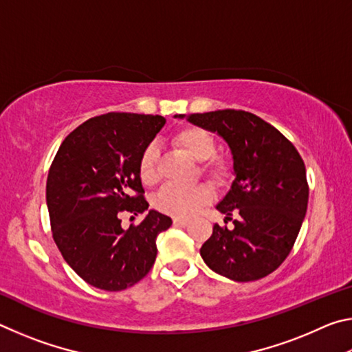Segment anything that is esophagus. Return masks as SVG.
<instances>
[{"label":"esophagus","instance_id":"1","mask_svg":"<svg viewBox=\"0 0 352 352\" xmlns=\"http://www.w3.org/2000/svg\"><path fill=\"white\" fill-rule=\"evenodd\" d=\"M188 223H189V220H186V219H174L175 226H188Z\"/></svg>","mask_w":352,"mask_h":352}]
</instances>
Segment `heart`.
<instances>
[{
    "label": "heart",
    "mask_w": 352,
    "mask_h": 352,
    "mask_svg": "<svg viewBox=\"0 0 352 352\" xmlns=\"http://www.w3.org/2000/svg\"><path fill=\"white\" fill-rule=\"evenodd\" d=\"M172 144L182 152L199 162V172L212 184L222 188L226 186L233 178V164L222 155L216 153V140L205 129L186 126L178 129L172 135ZM138 175L144 186H155L160 182V153L157 147L148 146L141 153L138 163ZM212 199V190L208 184H194L190 188H178L168 184L160 190L155 206L169 216L189 219L197 214L201 208L208 205Z\"/></svg>",
    "instance_id": "b5f03b06"
}]
</instances>
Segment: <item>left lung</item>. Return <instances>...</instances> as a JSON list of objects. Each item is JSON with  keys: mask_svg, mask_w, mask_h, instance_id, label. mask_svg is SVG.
Returning <instances> with one entry per match:
<instances>
[{"mask_svg": "<svg viewBox=\"0 0 352 352\" xmlns=\"http://www.w3.org/2000/svg\"><path fill=\"white\" fill-rule=\"evenodd\" d=\"M186 121L217 132L234 160L236 178L217 205L234 226L214 225L201 258L233 281L270 275L292 252L306 216L309 184L301 155L278 129L250 111L192 113ZM233 212L239 219L230 217Z\"/></svg>", "mask_w": 352, "mask_h": 352, "instance_id": "left-lung-1", "label": "left lung"}]
</instances>
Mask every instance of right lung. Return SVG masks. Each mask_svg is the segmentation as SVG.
<instances>
[{"instance_id":"right-lung-1","label":"right lung","mask_w":352,"mask_h":352,"mask_svg":"<svg viewBox=\"0 0 352 352\" xmlns=\"http://www.w3.org/2000/svg\"><path fill=\"white\" fill-rule=\"evenodd\" d=\"M164 124L158 115L94 116L63 140L52 160L46 180L52 237L93 287L118 292L141 281L157 258V236L172 225L153 210L129 230L119 219L148 208L138 163Z\"/></svg>"}]
</instances>
